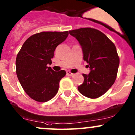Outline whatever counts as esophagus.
Returning a JSON list of instances; mask_svg holds the SVG:
<instances>
[{"label": "esophagus", "mask_w": 135, "mask_h": 135, "mask_svg": "<svg viewBox=\"0 0 135 135\" xmlns=\"http://www.w3.org/2000/svg\"><path fill=\"white\" fill-rule=\"evenodd\" d=\"M66 74H67V75H68V76H73V75H74L73 73H71V72L69 71H66Z\"/></svg>", "instance_id": "esophagus-1"}]
</instances>
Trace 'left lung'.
Listing matches in <instances>:
<instances>
[{
    "mask_svg": "<svg viewBox=\"0 0 135 135\" xmlns=\"http://www.w3.org/2000/svg\"><path fill=\"white\" fill-rule=\"evenodd\" d=\"M69 33L80 44L84 60L91 71L88 75H82L84 82L78 89L88 98H98L108 91L117 78L120 59L115 46L96 29L83 27Z\"/></svg>",
    "mask_w": 135,
    "mask_h": 135,
    "instance_id": "left-lung-1",
    "label": "left lung"
}]
</instances>
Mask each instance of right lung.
I'll return each mask as SVG.
<instances>
[{
  "label": "right lung",
  "instance_id": "obj_1",
  "mask_svg": "<svg viewBox=\"0 0 135 135\" xmlns=\"http://www.w3.org/2000/svg\"><path fill=\"white\" fill-rule=\"evenodd\" d=\"M68 31H43L29 37L16 59V73L18 80L30 98L45 102L53 98L59 91V82L66 75L64 70L55 71L48 67L58 45L68 37Z\"/></svg>",
  "mask_w": 135,
  "mask_h": 135
}]
</instances>
